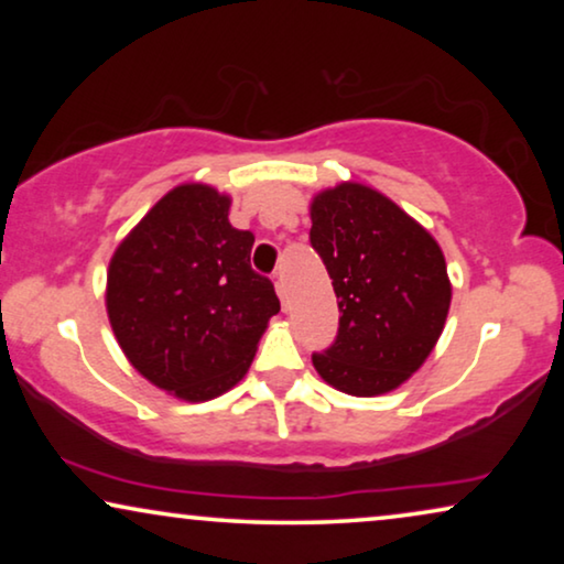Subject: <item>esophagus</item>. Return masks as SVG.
Masks as SVG:
<instances>
[{
    "instance_id": "esophagus-1",
    "label": "esophagus",
    "mask_w": 564,
    "mask_h": 564,
    "mask_svg": "<svg viewBox=\"0 0 564 564\" xmlns=\"http://www.w3.org/2000/svg\"><path fill=\"white\" fill-rule=\"evenodd\" d=\"M274 288H276V295H280V300H282V307H288V284H284L282 276H276Z\"/></svg>"
}]
</instances>
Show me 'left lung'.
<instances>
[{"mask_svg": "<svg viewBox=\"0 0 564 564\" xmlns=\"http://www.w3.org/2000/svg\"><path fill=\"white\" fill-rule=\"evenodd\" d=\"M311 243L338 300V336L313 354L330 388L357 398L398 390L442 336L452 282L436 238L390 197L359 182L318 192Z\"/></svg>", "mask_w": 564, "mask_h": 564, "instance_id": "8db88e82", "label": "left lung"}]
</instances>
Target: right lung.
<instances>
[{"label": "right lung", "mask_w": 564, "mask_h": 564, "mask_svg": "<svg viewBox=\"0 0 564 564\" xmlns=\"http://www.w3.org/2000/svg\"><path fill=\"white\" fill-rule=\"evenodd\" d=\"M210 184L169 189L122 238L105 305L130 365L169 395L203 403L249 372L280 297L251 269L253 236Z\"/></svg>", "instance_id": "right-lung-1"}]
</instances>
